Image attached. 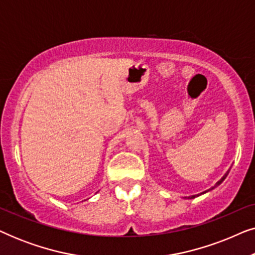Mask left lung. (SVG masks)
Returning <instances> with one entry per match:
<instances>
[{
  "mask_svg": "<svg viewBox=\"0 0 255 255\" xmlns=\"http://www.w3.org/2000/svg\"><path fill=\"white\" fill-rule=\"evenodd\" d=\"M230 169H231V168H229V169H228V172H226V173L224 174V175H223V177H222V179H221V180H219V181H218V182H217V183H216L214 187H211V188H210V189L205 190V191H203V193H200V194H197V195H193V196H188V197H184V198H187V200H191V198L198 197V196H201V195H203V194H205V193H209V191H211L212 189H215V188H216V187H218V186H219V184H221V183L223 182V181H224V180L226 179V176H228V174H229V172H230Z\"/></svg>",
  "mask_w": 255,
  "mask_h": 255,
  "instance_id": "left-lung-1",
  "label": "left lung"
}]
</instances>
